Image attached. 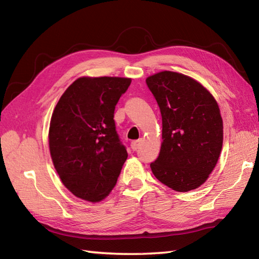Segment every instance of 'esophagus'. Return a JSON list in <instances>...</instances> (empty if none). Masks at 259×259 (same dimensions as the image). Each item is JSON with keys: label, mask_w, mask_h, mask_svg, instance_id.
<instances>
[{"label": "esophagus", "mask_w": 259, "mask_h": 259, "mask_svg": "<svg viewBox=\"0 0 259 259\" xmlns=\"http://www.w3.org/2000/svg\"><path fill=\"white\" fill-rule=\"evenodd\" d=\"M141 144H142V140L140 139V140H135V141H133V142H131V149H133L134 151L135 150H137V149H138V148L141 146Z\"/></svg>", "instance_id": "1"}]
</instances>
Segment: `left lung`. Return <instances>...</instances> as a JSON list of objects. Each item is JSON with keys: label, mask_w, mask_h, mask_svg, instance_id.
I'll return each mask as SVG.
<instances>
[{"label": "left lung", "mask_w": 259, "mask_h": 259, "mask_svg": "<svg viewBox=\"0 0 259 259\" xmlns=\"http://www.w3.org/2000/svg\"><path fill=\"white\" fill-rule=\"evenodd\" d=\"M162 118V144L150 163L155 177L176 191L197 189L216 167L223 147L218 103L188 75L162 71L146 79Z\"/></svg>", "instance_id": "8db88e82"}]
</instances>
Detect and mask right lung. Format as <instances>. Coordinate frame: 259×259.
<instances>
[{
  "instance_id": "add662e5",
  "label": "right lung",
  "mask_w": 259,
  "mask_h": 259,
  "mask_svg": "<svg viewBox=\"0 0 259 259\" xmlns=\"http://www.w3.org/2000/svg\"><path fill=\"white\" fill-rule=\"evenodd\" d=\"M130 78L82 76L53 110L49 148L62 184L81 199L98 202L117 184L128 153L115 131L114 108Z\"/></svg>"
}]
</instances>
